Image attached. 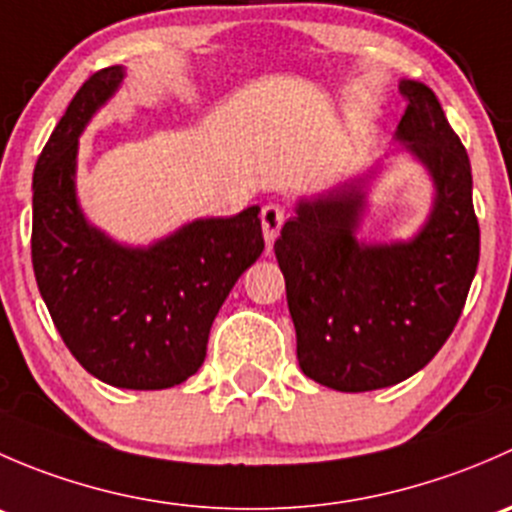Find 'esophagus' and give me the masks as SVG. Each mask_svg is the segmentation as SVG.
Segmentation results:
<instances>
[{
    "mask_svg": "<svg viewBox=\"0 0 512 512\" xmlns=\"http://www.w3.org/2000/svg\"><path fill=\"white\" fill-rule=\"evenodd\" d=\"M262 235H265V247L267 252H272V245H275V237L280 235V227L285 223V213H282L280 205H265L262 208Z\"/></svg>",
    "mask_w": 512,
    "mask_h": 512,
    "instance_id": "esophagus-1",
    "label": "esophagus"
}]
</instances>
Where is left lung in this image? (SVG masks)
<instances>
[{
	"mask_svg": "<svg viewBox=\"0 0 512 512\" xmlns=\"http://www.w3.org/2000/svg\"><path fill=\"white\" fill-rule=\"evenodd\" d=\"M399 89L409 101L394 133L399 148L302 195L275 242L299 369L334 391L386 389L421 371L451 337L476 277L471 160L426 84L401 79ZM391 155L416 159L434 198L414 236L374 243L360 230Z\"/></svg>",
	"mask_w": 512,
	"mask_h": 512,
	"instance_id": "8db88e82",
	"label": "left lung"
}]
</instances>
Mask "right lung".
<instances>
[{
	"label": "right lung",
	"instance_id": "obj_1",
	"mask_svg": "<svg viewBox=\"0 0 512 512\" xmlns=\"http://www.w3.org/2000/svg\"><path fill=\"white\" fill-rule=\"evenodd\" d=\"M123 79L126 66L91 76L36 160L34 277L54 327L91 376L116 389H170L203 366L213 319L265 250L260 205L188 220L148 245L91 223L76 190L79 138Z\"/></svg>",
	"mask_w": 512,
	"mask_h": 512
}]
</instances>
